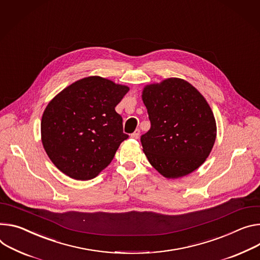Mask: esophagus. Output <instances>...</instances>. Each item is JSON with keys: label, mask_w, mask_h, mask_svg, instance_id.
I'll return each mask as SVG.
<instances>
[{"label": "esophagus", "mask_w": 260, "mask_h": 260, "mask_svg": "<svg viewBox=\"0 0 260 260\" xmlns=\"http://www.w3.org/2000/svg\"><path fill=\"white\" fill-rule=\"evenodd\" d=\"M139 136H140V129L137 128V129L131 135V138H133V139H138Z\"/></svg>", "instance_id": "34e87169"}]
</instances>
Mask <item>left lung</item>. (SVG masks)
Instances as JSON below:
<instances>
[{
	"label": "left lung",
	"instance_id": "obj_1",
	"mask_svg": "<svg viewBox=\"0 0 260 260\" xmlns=\"http://www.w3.org/2000/svg\"><path fill=\"white\" fill-rule=\"evenodd\" d=\"M142 101L151 126L141 143L151 166L169 179L198 169L217 137L214 113L202 94L188 82L170 78L146 85Z\"/></svg>",
	"mask_w": 260,
	"mask_h": 260
}]
</instances>
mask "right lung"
<instances>
[{
  "label": "right lung",
  "mask_w": 260,
  "mask_h": 260,
  "mask_svg": "<svg viewBox=\"0 0 260 260\" xmlns=\"http://www.w3.org/2000/svg\"><path fill=\"white\" fill-rule=\"evenodd\" d=\"M129 88L93 76L63 89L46 106L41 119L43 148L70 178L96 177L128 138L115 111Z\"/></svg>",
  "instance_id": "obj_1"
}]
</instances>
